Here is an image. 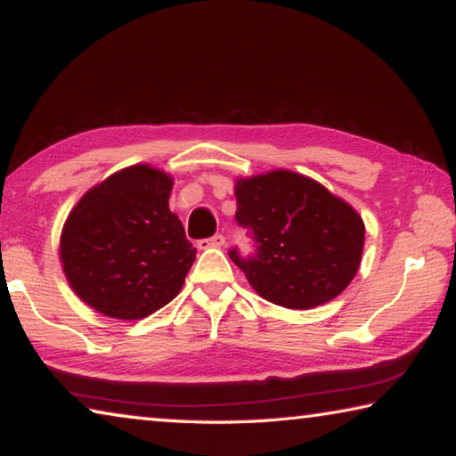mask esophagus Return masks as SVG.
Masks as SVG:
<instances>
[{"label":"esophagus","instance_id":"34e87169","mask_svg":"<svg viewBox=\"0 0 456 456\" xmlns=\"http://www.w3.org/2000/svg\"><path fill=\"white\" fill-rule=\"evenodd\" d=\"M197 245H199V249H209V247H223V245H225V237H223V235H213V237L200 239Z\"/></svg>","mask_w":456,"mask_h":456}]
</instances>
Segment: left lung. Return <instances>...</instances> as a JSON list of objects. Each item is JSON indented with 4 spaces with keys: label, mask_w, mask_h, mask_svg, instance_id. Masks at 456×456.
<instances>
[{
    "label": "left lung",
    "mask_w": 456,
    "mask_h": 456,
    "mask_svg": "<svg viewBox=\"0 0 456 456\" xmlns=\"http://www.w3.org/2000/svg\"><path fill=\"white\" fill-rule=\"evenodd\" d=\"M235 197L253 251L231 247L229 257L261 297L310 310L348 288L364 247V223L348 203L289 171L239 181Z\"/></svg>",
    "instance_id": "left-lung-1"
}]
</instances>
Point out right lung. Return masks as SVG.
Masks as SVG:
<instances>
[{"label": "right lung", "instance_id": "obj_1", "mask_svg": "<svg viewBox=\"0 0 456 456\" xmlns=\"http://www.w3.org/2000/svg\"><path fill=\"white\" fill-rule=\"evenodd\" d=\"M173 181L146 165L90 189L60 241L74 291L100 314L141 320L181 291L197 249L168 209Z\"/></svg>", "mask_w": 456, "mask_h": 456}]
</instances>
